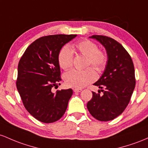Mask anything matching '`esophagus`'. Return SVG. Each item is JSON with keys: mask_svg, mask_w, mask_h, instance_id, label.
<instances>
[{"mask_svg": "<svg viewBox=\"0 0 148 148\" xmlns=\"http://www.w3.org/2000/svg\"><path fill=\"white\" fill-rule=\"evenodd\" d=\"M74 92H80L81 91H82V89H77V88H75V89H73Z\"/></svg>", "mask_w": 148, "mask_h": 148, "instance_id": "obj_1", "label": "esophagus"}]
</instances>
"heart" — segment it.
<instances>
[{"label": "heart", "mask_w": 148, "mask_h": 148, "mask_svg": "<svg viewBox=\"0 0 148 148\" xmlns=\"http://www.w3.org/2000/svg\"><path fill=\"white\" fill-rule=\"evenodd\" d=\"M73 49H76L79 54L88 58L87 66H92L96 71H101L105 68L107 62V56L105 53L99 50L95 43L88 40L79 41L73 46ZM58 61L61 69L68 70L73 65V52L68 45L64 46L60 49L58 55ZM95 72L92 69L84 71L71 70L64 75V81L68 86L71 87L82 88L95 80Z\"/></svg>", "instance_id": "heart-1"}]
</instances>
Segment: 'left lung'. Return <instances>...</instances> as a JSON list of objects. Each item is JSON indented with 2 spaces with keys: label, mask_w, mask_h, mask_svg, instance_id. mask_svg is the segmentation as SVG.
I'll use <instances>...</instances> for the list:
<instances>
[{
  "label": "left lung",
  "mask_w": 148,
  "mask_h": 148,
  "mask_svg": "<svg viewBox=\"0 0 148 148\" xmlns=\"http://www.w3.org/2000/svg\"><path fill=\"white\" fill-rule=\"evenodd\" d=\"M89 38L103 46L108 60L102 75L94 84L101 89L99 93L92 92V99L87 107L94 118L110 121L122 114L130 101L136 85L134 64L129 53L117 41L103 36Z\"/></svg>",
  "instance_id": "left-lung-1"
}]
</instances>
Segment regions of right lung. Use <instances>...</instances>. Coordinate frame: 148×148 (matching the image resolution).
<instances>
[{
  "label": "right lung",
  "instance_id": "1",
  "mask_svg": "<svg viewBox=\"0 0 148 148\" xmlns=\"http://www.w3.org/2000/svg\"><path fill=\"white\" fill-rule=\"evenodd\" d=\"M77 35H52L35 40L27 47L18 65L16 88L24 107L33 117L52 123L65 113L73 94L71 89L52 92L61 80L58 55Z\"/></svg>",
  "mask_w": 148,
  "mask_h": 148
}]
</instances>
